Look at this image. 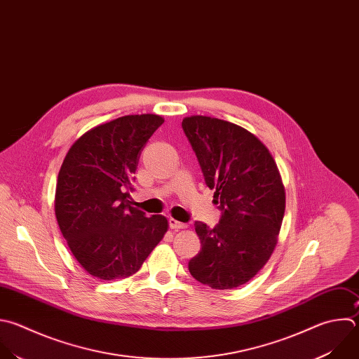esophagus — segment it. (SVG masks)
I'll return each mask as SVG.
<instances>
[{
    "label": "esophagus",
    "mask_w": 359,
    "mask_h": 359,
    "mask_svg": "<svg viewBox=\"0 0 359 359\" xmlns=\"http://www.w3.org/2000/svg\"><path fill=\"white\" fill-rule=\"evenodd\" d=\"M169 226L172 229H183V228H187V224L186 222H180L175 218H169Z\"/></svg>",
    "instance_id": "34e87169"
}]
</instances>
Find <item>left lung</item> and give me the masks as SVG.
<instances>
[{
	"mask_svg": "<svg viewBox=\"0 0 359 359\" xmlns=\"http://www.w3.org/2000/svg\"><path fill=\"white\" fill-rule=\"evenodd\" d=\"M182 128L221 210L214 228L194 222L201 250L189 271L212 289L238 287L265 266L278 241L285 215L278 166L254 134L232 123L193 115Z\"/></svg>",
	"mask_w": 359,
	"mask_h": 359,
	"instance_id": "left-lung-1",
	"label": "left lung"
}]
</instances>
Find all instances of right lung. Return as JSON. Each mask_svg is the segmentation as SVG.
<instances>
[{
    "label": "right lung",
    "instance_id": "add662e5",
    "mask_svg": "<svg viewBox=\"0 0 359 359\" xmlns=\"http://www.w3.org/2000/svg\"><path fill=\"white\" fill-rule=\"evenodd\" d=\"M162 124L155 114L119 116L81 135L63 161L57 224L77 262L94 278L134 275L168 231L166 217H147L128 200L140 156Z\"/></svg>",
    "mask_w": 359,
    "mask_h": 359
}]
</instances>
